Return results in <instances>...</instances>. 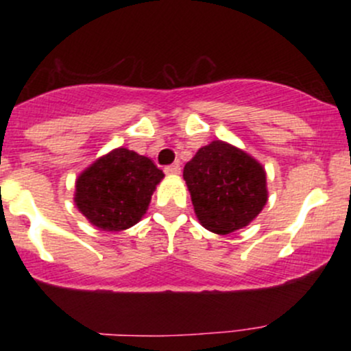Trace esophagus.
<instances>
[{
  "mask_svg": "<svg viewBox=\"0 0 351 351\" xmlns=\"http://www.w3.org/2000/svg\"><path fill=\"white\" fill-rule=\"evenodd\" d=\"M165 173H167V175H180V173H181V167H180V163L168 165V167L165 168Z\"/></svg>",
  "mask_w": 351,
  "mask_h": 351,
  "instance_id": "esophagus-1",
  "label": "esophagus"
}]
</instances>
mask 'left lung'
<instances>
[{
  "label": "left lung",
  "instance_id": "1",
  "mask_svg": "<svg viewBox=\"0 0 351 351\" xmlns=\"http://www.w3.org/2000/svg\"><path fill=\"white\" fill-rule=\"evenodd\" d=\"M183 178L199 223L216 234L247 226L267 203L263 165L219 140L199 148Z\"/></svg>",
  "mask_w": 351,
  "mask_h": 351
}]
</instances>
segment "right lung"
<instances>
[{
    "label": "right lung",
    "instance_id": "right-lung-1",
    "mask_svg": "<svg viewBox=\"0 0 351 351\" xmlns=\"http://www.w3.org/2000/svg\"><path fill=\"white\" fill-rule=\"evenodd\" d=\"M163 176L150 158L117 148L79 176L75 204L94 226L122 231L142 219Z\"/></svg>",
    "mask_w": 351,
    "mask_h": 351
}]
</instances>
